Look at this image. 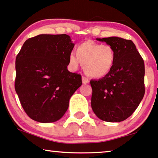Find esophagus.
Wrapping results in <instances>:
<instances>
[{"mask_svg":"<svg viewBox=\"0 0 158 158\" xmlns=\"http://www.w3.org/2000/svg\"><path fill=\"white\" fill-rule=\"evenodd\" d=\"M81 80H82V83L85 84V85H86V84H88L89 81V79L85 77H82V78H81Z\"/></svg>","mask_w":158,"mask_h":158,"instance_id":"1","label":"esophagus"}]
</instances>
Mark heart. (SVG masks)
<instances>
[{
  "label": "heart",
  "mask_w": 158,
  "mask_h": 158,
  "mask_svg": "<svg viewBox=\"0 0 158 158\" xmlns=\"http://www.w3.org/2000/svg\"><path fill=\"white\" fill-rule=\"evenodd\" d=\"M77 55L70 52V68L76 70L80 63L85 73L92 78H101L110 72L115 64L116 53L109 45H101L92 41H85L77 48Z\"/></svg>",
  "instance_id": "heart-1"
}]
</instances>
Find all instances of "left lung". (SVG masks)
<instances>
[{"mask_svg":"<svg viewBox=\"0 0 158 158\" xmlns=\"http://www.w3.org/2000/svg\"><path fill=\"white\" fill-rule=\"evenodd\" d=\"M110 45L116 53L110 72L90 81L91 106L99 118L121 122L132 115L144 95V64L131 40L118 37L97 38Z\"/></svg>","mask_w":158,"mask_h":158,"instance_id":"1","label":"left lung"}]
</instances>
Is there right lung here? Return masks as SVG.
Masks as SVG:
<instances>
[{"label":"right lung","mask_w":158,"mask_h":158,"mask_svg":"<svg viewBox=\"0 0 158 158\" xmlns=\"http://www.w3.org/2000/svg\"><path fill=\"white\" fill-rule=\"evenodd\" d=\"M74 47L64 35H39L27 40L16 58L15 90L28 116L40 123L56 122L68 110L81 85V75L69 71Z\"/></svg>","instance_id":"obj_1"}]
</instances>
